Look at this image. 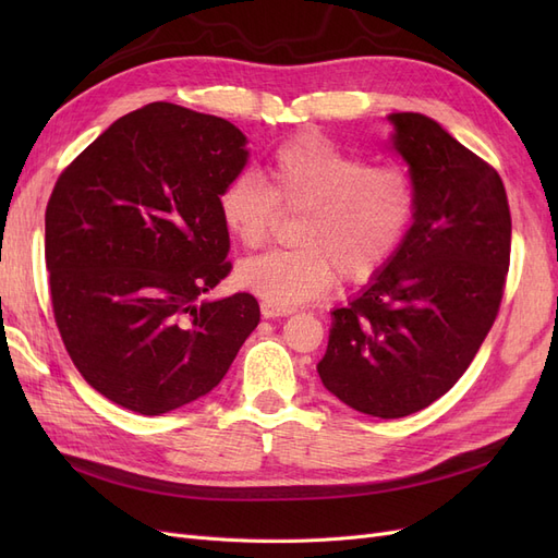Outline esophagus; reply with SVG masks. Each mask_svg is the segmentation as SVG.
<instances>
[{
	"instance_id": "esophagus-1",
	"label": "esophagus",
	"mask_w": 558,
	"mask_h": 558,
	"mask_svg": "<svg viewBox=\"0 0 558 558\" xmlns=\"http://www.w3.org/2000/svg\"><path fill=\"white\" fill-rule=\"evenodd\" d=\"M260 314H263L265 318H277V316H289V314H293V310L275 307V305H269V302H263V305H260Z\"/></svg>"
}]
</instances>
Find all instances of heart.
I'll return each instance as SVG.
<instances>
[{"label": "heart", "instance_id": "obj_1", "mask_svg": "<svg viewBox=\"0 0 558 558\" xmlns=\"http://www.w3.org/2000/svg\"><path fill=\"white\" fill-rule=\"evenodd\" d=\"M277 204L300 214L298 246L244 260L240 281L269 305L293 310L328 293L340 277H375L414 221L416 189L398 165H367L320 134H300L275 148L265 179L240 172L218 195L223 223L244 248L272 240Z\"/></svg>", "mask_w": 558, "mask_h": 558}]
</instances>
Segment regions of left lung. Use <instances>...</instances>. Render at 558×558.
Listing matches in <instances>:
<instances>
[{
	"label": "left lung",
	"instance_id": "1",
	"mask_svg": "<svg viewBox=\"0 0 558 558\" xmlns=\"http://www.w3.org/2000/svg\"><path fill=\"white\" fill-rule=\"evenodd\" d=\"M410 165L414 223L367 289L332 310L324 386L356 412L400 418L461 379L492 330L510 267L512 218L492 165L424 113H391Z\"/></svg>",
	"mask_w": 558,
	"mask_h": 558
}]
</instances>
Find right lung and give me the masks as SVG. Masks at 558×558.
Returning a JSON list of instances; mask_svg holds the SVG:
<instances>
[{
  "label": "right lung",
  "instance_id": "right-lung-1",
  "mask_svg": "<svg viewBox=\"0 0 558 558\" xmlns=\"http://www.w3.org/2000/svg\"><path fill=\"white\" fill-rule=\"evenodd\" d=\"M248 158L226 118L154 102L76 156L46 207L50 302L95 391L144 416L218 386L260 320L258 300H202L230 275L223 185Z\"/></svg>",
  "mask_w": 558,
  "mask_h": 558
}]
</instances>
